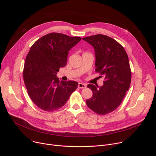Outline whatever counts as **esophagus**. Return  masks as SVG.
Instances as JSON below:
<instances>
[{
  "mask_svg": "<svg viewBox=\"0 0 156 156\" xmlns=\"http://www.w3.org/2000/svg\"><path fill=\"white\" fill-rule=\"evenodd\" d=\"M78 87L80 89H83V88H85L86 87V84H84V83H78Z\"/></svg>",
  "mask_w": 156,
  "mask_h": 156,
  "instance_id": "34e87169",
  "label": "esophagus"
}]
</instances>
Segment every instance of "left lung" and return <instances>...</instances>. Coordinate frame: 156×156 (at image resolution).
I'll list each match as a JSON object with an SVG mask.
<instances>
[{
	"label": "left lung",
	"mask_w": 156,
	"mask_h": 156,
	"mask_svg": "<svg viewBox=\"0 0 156 156\" xmlns=\"http://www.w3.org/2000/svg\"><path fill=\"white\" fill-rule=\"evenodd\" d=\"M83 39L93 47L95 71L105 77L101 87L87 85L93 91V96L86 103L96 114L105 115L120 105L129 87L131 72L128 57L120 44L107 36L96 34Z\"/></svg>",
	"instance_id": "obj_1"
}]
</instances>
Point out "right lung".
I'll list each match as a JSON object with an SVG mask.
<instances>
[{"label": "right lung", "mask_w": 156, "mask_h": 156, "mask_svg": "<svg viewBox=\"0 0 156 156\" xmlns=\"http://www.w3.org/2000/svg\"><path fill=\"white\" fill-rule=\"evenodd\" d=\"M81 38L52 33L31 46L25 60L23 79L28 93L41 109L52 112L63 106L78 87L73 81H60L59 69L67 62L70 50Z\"/></svg>", "instance_id": "1"}]
</instances>
